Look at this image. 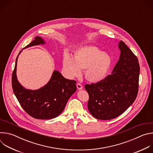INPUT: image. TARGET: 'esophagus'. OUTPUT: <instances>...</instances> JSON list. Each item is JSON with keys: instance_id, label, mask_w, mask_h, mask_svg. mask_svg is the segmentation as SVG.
<instances>
[{"instance_id": "obj_1", "label": "esophagus", "mask_w": 153, "mask_h": 153, "mask_svg": "<svg viewBox=\"0 0 153 153\" xmlns=\"http://www.w3.org/2000/svg\"><path fill=\"white\" fill-rule=\"evenodd\" d=\"M77 88L79 90H81L83 89V86L80 83H77Z\"/></svg>"}]
</instances>
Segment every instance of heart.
Instances as JSON below:
<instances>
[{
    "label": "heart",
    "mask_w": 153,
    "mask_h": 153,
    "mask_svg": "<svg viewBox=\"0 0 153 153\" xmlns=\"http://www.w3.org/2000/svg\"><path fill=\"white\" fill-rule=\"evenodd\" d=\"M112 64L111 56L95 46L86 45L78 48L73 57L65 54L62 60L63 70L68 77L73 79L81 75L85 70L86 80L93 83L103 80Z\"/></svg>",
    "instance_id": "heart-1"
}]
</instances>
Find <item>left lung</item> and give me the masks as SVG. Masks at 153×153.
<instances>
[{"label": "left lung", "instance_id": "1", "mask_svg": "<svg viewBox=\"0 0 153 153\" xmlns=\"http://www.w3.org/2000/svg\"><path fill=\"white\" fill-rule=\"evenodd\" d=\"M118 62L111 73L99 83L86 84L88 108L99 120H110L122 114L134 102L139 88L140 67L137 57L120 41Z\"/></svg>", "mask_w": 153, "mask_h": 153}]
</instances>
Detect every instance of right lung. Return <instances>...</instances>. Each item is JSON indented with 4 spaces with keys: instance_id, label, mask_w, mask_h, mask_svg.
<instances>
[{
    "instance_id": "obj_1",
    "label": "right lung",
    "mask_w": 153,
    "mask_h": 153,
    "mask_svg": "<svg viewBox=\"0 0 153 153\" xmlns=\"http://www.w3.org/2000/svg\"><path fill=\"white\" fill-rule=\"evenodd\" d=\"M45 44L40 36L25 48ZM19 53L12 75V87L14 93L21 106L31 117L37 119H50L58 116L64 110L70 97L76 91V82L65 79L60 73L54 70L48 82L37 90H29L22 85L16 75Z\"/></svg>"
}]
</instances>
